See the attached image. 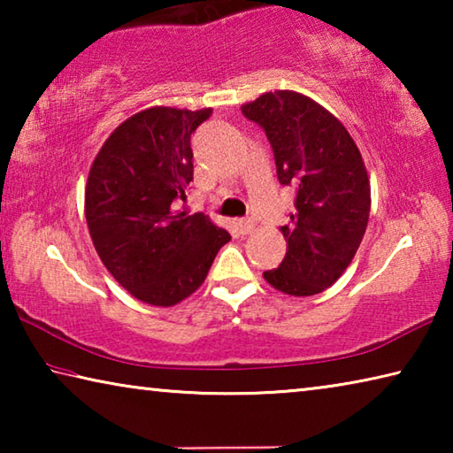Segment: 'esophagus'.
Returning a JSON list of instances; mask_svg holds the SVG:
<instances>
[{"instance_id": "esophagus-1", "label": "esophagus", "mask_w": 453, "mask_h": 453, "mask_svg": "<svg viewBox=\"0 0 453 453\" xmlns=\"http://www.w3.org/2000/svg\"><path fill=\"white\" fill-rule=\"evenodd\" d=\"M254 221L251 219H237L235 221V227H237V232H240L242 235H245V234H250L251 229H254Z\"/></svg>"}]
</instances>
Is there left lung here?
I'll return each instance as SVG.
<instances>
[{
	"instance_id": "8db88e82",
	"label": "left lung",
	"mask_w": 453,
	"mask_h": 453,
	"mask_svg": "<svg viewBox=\"0 0 453 453\" xmlns=\"http://www.w3.org/2000/svg\"><path fill=\"white\" fill-rule=\"evenodd\" d=\"M265 129L281 186H294L296 211L281 226L286 257L265 281L281 294H321L348 270L372 208L370 178L354 137L316 99L275 89L242 105Z\"/></svg>"
}]
</instances>
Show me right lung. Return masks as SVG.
Masks as SVG:
<instances>
[{
    "label": "right lung",
    "mask_w": 453,
    "mask_h": 453,
    "mask_svg": "<svg viewBox=\"0 0 453 453\" xmlns=\"http://www.w3.org/2000/svg\"><path fill=\"white\" fill-rule=\"evenodd\" d=\"M211 110L156 105L113 129L89 167L86 221L99 259L135 300L172 308L232 240L203 213L173 210L194 180L191 134Z\"/></svg>",
    "instance_id": "add662e5"
}]
</instances>
